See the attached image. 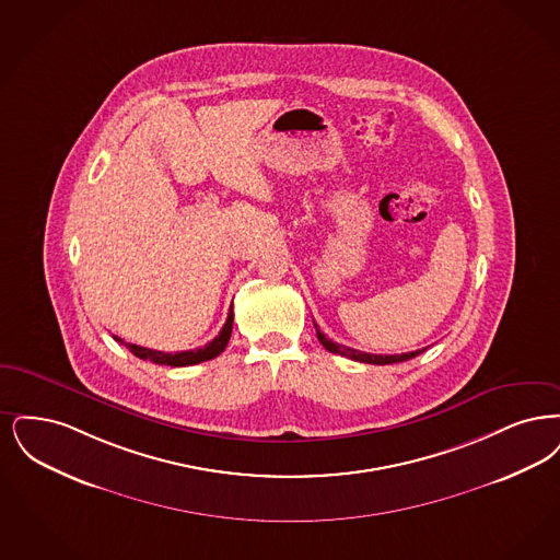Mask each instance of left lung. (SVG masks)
<instances>
[{"mask_svg":"<svg viewBox=\"0 0 560 560\" xmlns=\"http://www.w3.org/2000/svg\"><path fill=\"white\" fill-rule=\"evenodd\" d=\"M317 341L324 345V349H328L330 353H337L342 358H349V360H355V362H364V364L385 365V364H397V362H406V360H412L418 353H422L420 349L418 351H410V353H401V355H374V353H364V351H358V349H351V347H345L339 342L330 341L326 339L324 332H319V328L316 326Z\"/></svg>","mask_w":560,"mask_h":560,"instance_id":"1","label":"left lung"}]
</instances>
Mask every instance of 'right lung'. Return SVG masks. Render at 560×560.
<instances>
[{"label":"right lung","mask_w":560,"mask_h":560,"mask_svg":"<svg viewBox=\"0 0 560 560\" xmlns=\"http://www.w3.org/2000/svg\"><path fill=\"white\" fill-rule=\"evenodd\" d=\"M232 324H234V312L230 310L228 319L221 328L218 337L211 342H207L205 347H198V349H190V351H177V353H165V351H154V349H147V347H140V345H131V342H125L119 337H115V341L125 345L136 358L140 360H150L154 364L173 365V368H182V365H195L200 362H207V360H213L218 358L219 353L225 349V345L232 337Z\"/></svg>","instance_id":"right-lung-1"}]
</instances>
